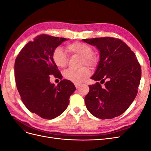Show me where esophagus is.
I'll return each instance as SVG.
<instances>
[{
	"instance_id": "1",
	"label": "esophagus",
	"mask_w": 151,
	"mask_h": 151,
	"mask_svg": "<svg viewBox=\"0 0 151 151\" xmlns=\"http://www.w3.org/2000/svg\"><path fill=\"white\" fill-rule=\"evenodd\" d=\"M74 85H75L76 88L77 89H78V88H79V87H80V86H81V84H78V83H75Z\"/></svg>"
}]
</instances>
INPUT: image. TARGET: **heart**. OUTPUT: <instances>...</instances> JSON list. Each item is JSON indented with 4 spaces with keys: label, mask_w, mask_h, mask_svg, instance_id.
<instances>
[{
    "label": "heart",
    "mask_w": 151,
    "mask_h": 151,
    "mask_svg": "<svg viewBox=\"0 0 151 151\" xmlns=\"http://www.w3.org/2000/svg\"><path fill=\"white\" fill-rule=\"evenodd\" d=\"M68 51L73 54L81 56V65H88L95 67L98 64L99 58L97 54L92 52V48L90 45L80 42H75L67 46ZM53 61L57 67L63 68L66 66L68 62L67 55L61 47H57L52 53ZM91 74V70L88 67L81 68H70L65 71V78L76 83H81Z\"/></svg>",
    "instance_id": "1"
}]
</instances>
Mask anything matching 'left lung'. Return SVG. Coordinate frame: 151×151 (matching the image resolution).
<instances>
[{
	"mask_svg": "<svg viewBox=\"0 0 151 151\" xmlns=\"http://www.w3.org/2000/svg\"><path fill=\"white\" fill-rule=\"evenodd\" d=\"M96 46L100 60L91 79L99 83L89 85L85 97L87 109L96 118L111 119L129 108L138 93L141 67L135 53L122 40L103 37L83 39Z\"/></svg>",
	"mask_w": 151,
	"mask_h": 151,
	"instance_id": "obj_1",
	"label": "left lung"
}]
</instances>
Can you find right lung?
I'll return each instance as SVG.
<instances>
[{"label": "right lung", "instance_id": "add662e5", "mask_svg": "<svg viewBox=\"0 0 151 151\" xmlns=\"http://www.w3.org/2000/svg\"><path fill=\"white\" fill-rule=\"evenodd\" d=\"M67 40L46 34L37 36L22 48L15 60V80L22 101L29 111L44 119L61 115L76 89L68 80L63 79L57 86L50 82V75L62 79L52 53Z\"/></svg>", "mask_w": 151, "mask_h": 151}]
</instances>
